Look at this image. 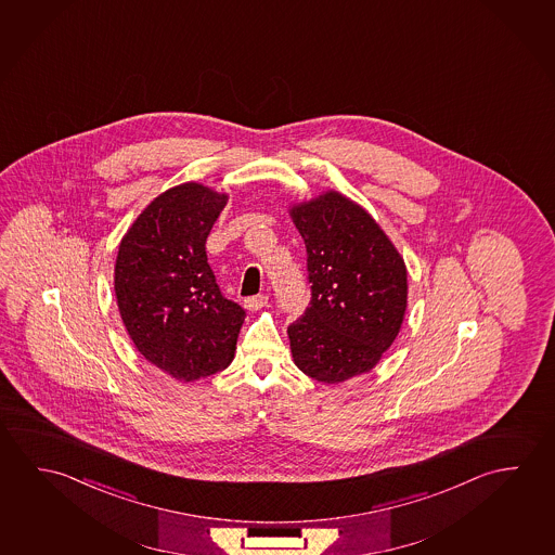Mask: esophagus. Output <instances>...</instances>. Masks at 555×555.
Segmentation results:
<instances>
[{"instance_id": "34e87169", "label": "esophagus", "mask_w": 555, "mask_h": 555, "mask_svg": "<svg viewBox=\"0 0 555 555\" xmlns=\"http://www.w3.org/2000/svg\"><path fill=\"white\" fill-rule=\"evenodd\" d=\"M266 302H268L266 295H254V297H246L245 307L248 310H260L266 307Z\"/></svg>"}]
</instances>
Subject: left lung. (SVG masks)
<instances>
[{"label": "left lung", "mask_w": 555, "mask_h": 555, "mask_svg": "<svg viewBox=\"0 0 555 555\" xmlns=\"http://www.w3.org/2000/svg\"><path fill=\"white\" fill-rule=\"evenodd\" d=\"M307 248L310 305L287 328L295 365L338 385L369 373L408 307L404 258L363 207L330 190L289 209Z\"/></svg>", "instance_id": "8db88e82"}]
</instances>
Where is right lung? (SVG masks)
Wrapping results in <instances>:
<instances>
[{"instance_id": "right-lung-1", "label": "right lung", "mask_w": 555, "mask_h": 555, "mask_svg": "<svg viewBox=\"0 0 555 555\" xmlns=\"http://www.w3.org/2000/svg\"><path fill=\"white\" fill-rule=\"evenodd\" d=\"M227 199L197 182L167 190L118 246L114 293L124 326L151 365L184 383L227 369L245 322L207 263V235Z\"/></svg>"}]
</instances>
